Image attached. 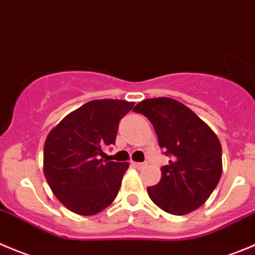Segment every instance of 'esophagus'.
Returning <instances> with one entry per match:
<instances>
[{"label": "esophagus", "instance_id": "esophagus-1", "mask_svg": "<svg viewBox=\"0 0 255 255\" xmlns=\"http://www.w3.org/2000/svg\"><path fill=\"white\" fill-rule=\"evenodd\" d=\"M132 165L133 167L138 168V169H140V168H144L145 165H147V163H139V162H132Z\"/></svg>", "mask_w": 255, "mask_h": 255}]
</instances>
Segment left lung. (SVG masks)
I'll return each instance as SVG.
<instances>
[{
	"mask_svg": "<svg viewBox=\"0 0 255 255\" xmlns=\"http://www.w3.org/2000/svg\"><path fill=\"white\" fill-rule=\"evenodd\" d=\"M133 111L150 121L159 147L170 155L159 183L147 188L153 203L184 216L206 203L221 179L222 145L216 133L192 110L168 97L148 98Z\"/></svg>",
	"mask_w": 255,
	"mask_h": 255,
	"instance_id": "obj_1",
	"label": "left lung"
}]
</instances>
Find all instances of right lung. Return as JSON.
Segmentation results:
<instances>
[{
  "label": "right lung",
  "instance_id": "right-lung-1",
  "mask_svg": "<svg viewBox=\"0 0 255 255\" xmlns=\"http://www.w3.org/2000/svg\"><path fill=\"white\" fill-rule=\"evenodd\" d=\"M133 106L134 102L122 100L90 101L48 133L43 149L44 177L68 211L93 216L116 199L129 163L106 162L103 149L115 144L118 123Z\"/></svg>",
  "mask_w": 255,
  "mask_h": 255
}]
</instances>
